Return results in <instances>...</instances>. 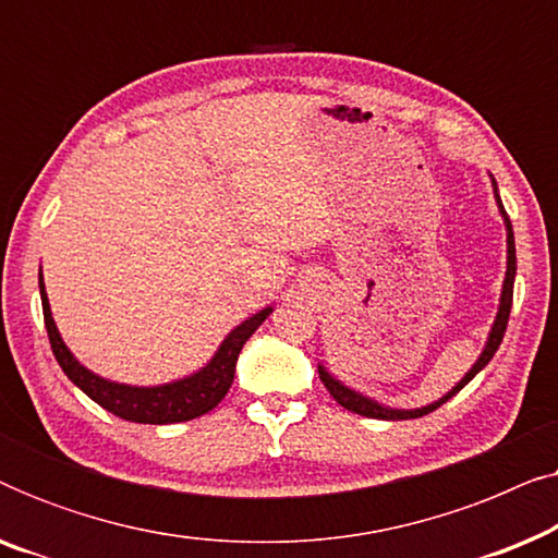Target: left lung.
Instances as JSON below:
<instances>
[{"mask_svg":"<svg viewBox=\"0 0 558 558\" xmlns=\"http://www.w3.org/2000/svg\"><path fill=\"white\" fill-rule=\"evenodd\" d=\"M493 193H495V201H498L500 216H502V220H506V233H508V269H506V281H502L498 315H495V323H493V327H490V335H487V342H485L483 353H480V357L475 361V365H472V368H470L468 373H464V378L452 388V391L441 396L439 401H434V403H429V407H422V409H391V407H384V403L373 401V399H368V396L357 393V391H353V388H348L345 384H340L338 378L330 376V373L325 371V365H317L319 380H323L325 388H327V391H330V396H332L335 401L340 403V407H345L348 411H353V414H361V416H368V418H384V422H401V418H418V416H424V414H432V411L439 409L441 403H447L457 391H462V388L468 386L470 380L475 378L477 373L483 371L487 363L493 361L495 350L500 348L502 335H506L508 317H510V307H513V281H515V239H513V226H510L508 213H506V208H502V201H500V195H498V182H495V180H493Z\"/></svg>","mask_w":558,"mask_h":558,"instance_id":"1","label":"left lung"}]
</instances>
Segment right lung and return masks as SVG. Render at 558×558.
I'll return each mask as SVG.
<instances>
[{
  "instance_id": "1",
  "label": "right lung",
  "mask_w": 558,
  "mask_h": 558,
  "mask_svg": "<svg viewBox=\"0 0 558 558\" xmlns=\"http://www.w3.org/2000/svg\"><path fill=\"white\" fill-rule=\"evenodd\" d=\"M40 296L52 355H56V361L60 363L65 376L71 378L88 399H94L98 407L111 411L113 416L136 424L190 422V418H197L208 414L210 409H216L233 384L235 361H239L241 348L246 345V340L258 330V325L274 312L271 307H264L262 312H256V315L243 319L239 327H233V330L226 335V340L220 342L216 355L210 357V363L203 365L201 371H195L193 376H185L162 386H126L117 384V380L96 376V373H90L86 365L75 361V355L68 350L63 338H60L56 319H52L48 294H45L43 271Z\"/></svg>"
}]
</instances>
